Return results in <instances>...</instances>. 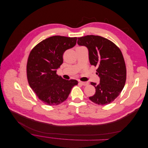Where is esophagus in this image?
Returning a JSON list of instances; mask_svg holds the SVG:
<instances>
[{
    "label": "esophagus",
    "mask_w": 148,
    "mask_h": 148,
    "mask_svg": "<svg viewBox=\"0 0 148 148\" xmlns=\"http://www.w3.org/2000/svg\"><path fill=\"white\" fill-rule=\"evenodd\" d=\"M79 83L83 86H87L88 84V82H82V81H80L79 82Z\"/></svg>",
    "instance_id": "esophagus-1"
}]
</instances>
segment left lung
<instances>
[{"label":"left lung","mask_w":148,"mask_h":148,"mask_svg":"<svg viewBox=\"0 0 148 148\" xmlns=\"http://www.w3.org/2000/svg\"><path fill=\"white\" fill-rule=\"evenodd\" d=\"M77 44L88 49L90 64L97 67L100 83L91 82L95 94L89 97L99 105H107L121 93L126 81V66L121 50L112 42L98 36L78 38Z\"/></svg>","instance_id":"left-lung-1"}]
</instances>
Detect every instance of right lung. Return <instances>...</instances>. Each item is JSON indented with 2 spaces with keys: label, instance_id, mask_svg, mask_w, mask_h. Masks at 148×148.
<instances>
[{
  "label": "right lung",
  "instance_id": "obj_1",
  "mask_svg": "<svg viewBox=\"0 0 148 148\" xmlns=\"http://www.w3.org/2000/svg\"><path fill=\"white\" fill-rule=\"evenodd\" d=\"M77 37L55 36L38 44L29 55L27 76L29 86L42 102L56 106L65 101L76 80H65L56 75L63 63L64 52L73 48Z\"/></svg>",
  "mask_w": 148,
  "mask_h": 148
}]
</instances>
